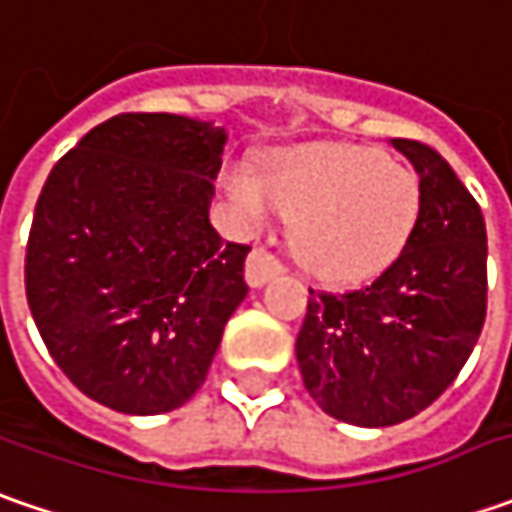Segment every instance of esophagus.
I'll list each match as a JSON object with an SVG mask.
<instances>
[{
	"mask_svg": "<svg viewBox=\"0 0 512 512\" xmlns=\"http://www.w3.org/2000/svg\"><path fill=\"white\" fill-rule=\"evenodd\" d=\"M279 273H285V265L265 250V247H256L250 256H247V285L250 287H262L265 282H270L273 276H279Z\"/></svg>",
	"mask_w": 512,
	"mask_h": 512,
	"instance_id": "34e87169",
	"label": "esophagus"
}]
</instances>
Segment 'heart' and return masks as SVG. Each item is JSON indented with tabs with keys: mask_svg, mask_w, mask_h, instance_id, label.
I'll use <instances>...</instances> for the list:
<instances>
[{
	"mask_svg": "<svg viewBox=\"0 0 512 512\" xmlns=\"http://www.w3.org/2000/svg\"><path fill=\"white\" fill-rule=\"evenodd\" d=\"M222 185L247 225H265L279 210L296 216V256L333 282L382 273L422 213V185L413 170L353 145L276 150L262 173L233 162Z\"/></svg>",
	"mask_w": 512,
	"mask_h": 512,
	"instance_id": "obj_1",
	"label": "heart"
}]
</instances>
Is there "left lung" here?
<instances>
[{"label": "left lung", "mask_w": 512, "mask_h": 512, "mask_svg": "<svg viewBox=\"0 0 512 512\" xmlns=\"http://www.w3.org/2000/svg\"><path fill=\"white\" fill-rule=\"evenodd\" d=\"M419 173L422 213L399 259L370 285L313 293L296 336L307 393L327 416L390 427L459 376L487 313L482 207L433 148L390 139Z\"/></svg>", "instance_id": "8db88e82"}]
</instances>
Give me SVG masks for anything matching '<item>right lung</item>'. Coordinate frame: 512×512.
Wrapping results in <instances>:
<instances>
[{
    "mask_svg": "<svg viewBox=\"0 0 512 512\" xmlns=\"http://www.w3.org/2000/svg\"><path fill=\"white\" fill-rule=\"evenodd\" d=\"M225 128L119 113L68 150L39 193L25 253L33 322L93 402L176 410L202 387L247 296V245L210 225Z\"/></svg>",
    "mask_w": 512,
    "mask_h": 512,
    "instance_id": "obj_1",
    "label": "right lung"
}]
</instances>
